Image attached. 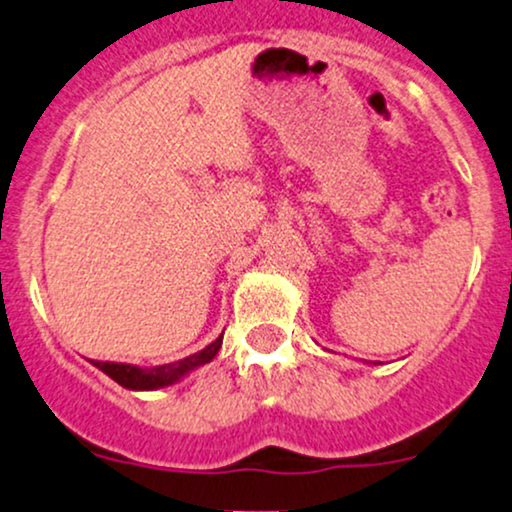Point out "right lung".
<instances>
[{
    "label": "right lung",
    "instance_id": "add662e5",
    "mask_svg": "<svg viewBox=\"0 0 512 512\" xmlns=\"http://www.w3.org/2000/svg\"><path fill=\"white\" fill-rule=\"evenodd\" d=\"M220 347H222V335L215 342H210L208 347H203L201 352L191 354V357H184L172 364L153 366V369H141V366L117 364V362H93V366H98L102 374H107L112 381H117L119 386L129 390H158L182 381L184 376H189L191 371L198 369V366L213 362L215 354L220 352Z\"/></svg>",
    "mask_w": 512,
    "mask_h": 512
}]
</instances>
